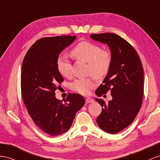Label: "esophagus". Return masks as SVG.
Returning a JSON list of instances; mask_svg holds the SVG:
<instances>
[{
    "label": "esophagus",
    "instance_id": "34e87169",
    "mask_svg": "<svg viewBox=\"0 0 160 160\" xmlns=\"http://www.w3.org/2000/svg\"><path fill=\"white\" fill-rule=\"evenodd\" d=\"M94 102V100L90 98H86V103L88 104V103H92Z\"/></svg>",
    "mask_w": 160,
    "mask_h": 160
}]
</instances>
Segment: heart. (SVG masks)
I'll list each match as a JSON object with an SVG mask.
<instances>
[{"instance_id":"heart-1","label":"heart","mask_w":160,"mask_h":160,"mask_svg":"<svg viewBox=\"0 0 160 160\" xmlns=\"http://www.w3.org/2000/svg\"><path fill=\"white\" fill-rule=\"evenodd\" d=\"M72 55L78 60L87 63V74L93 75L98 79L105 77L111 70L112 54L109 49H102L99 45L88 42H81L72 49ZM57 67L59 72L64 77L72 74V62L67 57L61 56L58 58ZM97 82L93 76L76 79L70 84L72 90L81 94L88 95L95 88Z\"/></svg>"}]
</instances>
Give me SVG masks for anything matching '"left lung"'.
I'll return each mask as SVG.
<instances>
[{"label":"left lung","instance_id":"1","mask_svg":"<svg viewBox=\"0 0 160 160\" xmlns=\"http://www.w3.org/2000/svg\"><path fill=\"white\" fill-rule=\"evenodd\" d=\"M95 41L107 43L112 54L111 70L96 90L98 97L110 91L112 97L108 104L98 98L101 113L98 125L107 133L116 134L130 125L140 110L143 97V68L135 48L115 33L90 35Z\"/></svg>","mask_w":160,"mask_h":160}]
</instances>
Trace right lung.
<instances>
[{
	"mask_svg": "<svg viewBox=\"0 0 160 160\" xmlns=\"http://www.w3.org/2000/svg\"><path fill=\"white\" fill-rule=\"evenodd\" d=\"M76 36L43 38L35 42L22 63V98L35 124L44 133L58 136L69 130L76 112L85 100L79 94H68L64 102L55 97L58 86L63 81L59 72V55Z\"/></svg>",
	"mask_w": 160,
	"mask_h": 160,
	"instance_id": "1",
	"label": "right lung"
}]
</instances>
